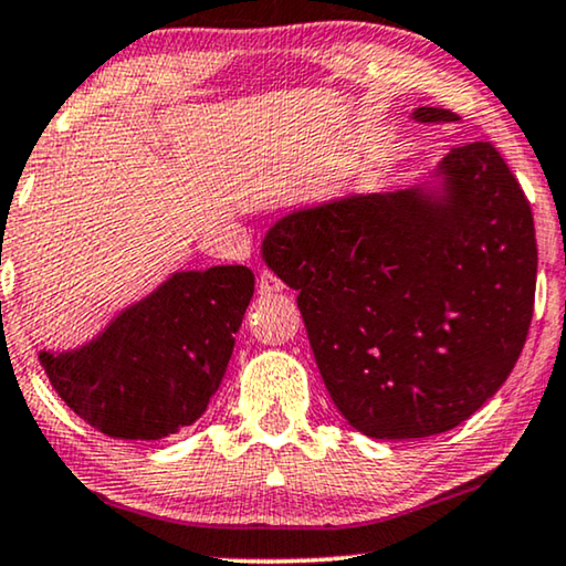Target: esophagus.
Returning <instances> with one entry per match:
<instances>
[{
    "mask_svg": "<svg viewBox=\"0 0 566 566\" xmlns=\"http://www.w3.org/2000/svg\"><path fill=\"white\" fill-rule=\"evenodd\" d=\"M258 291H260V296H273V293L283 291V281L275 273H270V270H262L260 281H258Z\"/></svg>",
    "mask_w": 566,
    "mask_h": 566,
    "instance_id": "esophagus-1",
    "label": "esophagus"
}]
</instances>
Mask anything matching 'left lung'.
<instances>
[{
	"mask_svg": "<svg viewBox=\"0 0 566 566\" xmlns=\"http://www.w3.org/2000/svg\"><path fill=\"white\" fill-rule=\"evenodd\" d=\"M412 118L461 120L443 107ZM430 177L301 208L262 239L268 268L298 291L332 401L378 440L469 420L507 381L533 316L536 229L500 151L455 146Z\"/></svg>",
	"mask_w": 566,
	"mask_h": 566,
	"instance_id": "1",
	"label": "left lung"
}]
</instances>
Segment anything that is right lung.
<instances>
[{"label":"right lung","mask_w":566,"mask_h":566,"mask_svg":"<svg viewBox=\"0 0 566 566\" xmlns=\"http://www.w3.org/2000/svg\"><path fill=\"white\" fill-rule=\"evenodd\" d=\"M252 293L244 265L180 270L87 345L38 360L69 409L105 436H175L219 391Z\"/></svg>","instance_id":"right-lung-1"}]
</instances>
